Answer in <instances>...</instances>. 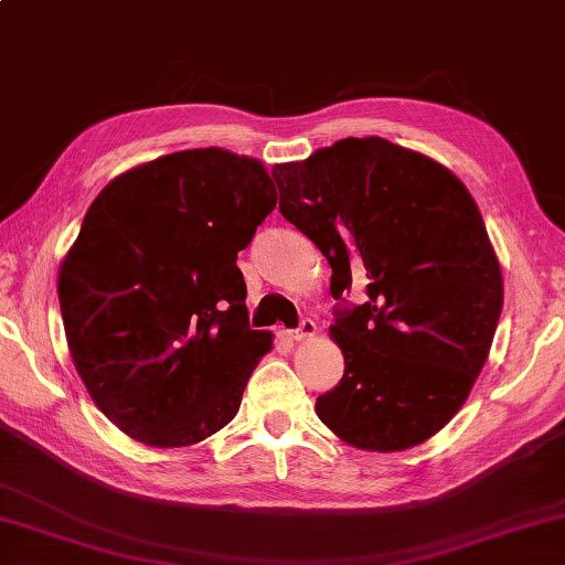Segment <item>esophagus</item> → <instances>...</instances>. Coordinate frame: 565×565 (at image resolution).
<instances>
[{"mask_svg": "<svg viewBox=\"0 0 565 565\" xmlns=\"http://www.w3.org/2000/svg\"><path fill=\"white\" fill-rule=\"evenodd\" d=\"M315 334H317V324L312 322V319H302L300 327L292 329V332H290L295 342H305V339H312Z\"/></svg>", "mask_w": 565, "mask_h": 565, "instance_id": "obj_1", "label": "esophagus"}]
</instances>
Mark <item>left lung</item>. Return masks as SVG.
I'll return each instance as SVG.
<instances>
[{"label": "left lung", "mask_w": 565, "mask_h": 565, "mask_svg": "<svg viewBox=\"0 0 565 565\" xmlns=\"http://www.w3.org/2000/svg\"><path fill=\"white\" fill-rule=\"evenodd\" d=\"M280 214L332 265L344 376L317 398L329 430L396 452L450 423L470 396L502 315L504 282L480 209L435 159L383 137H347L273 167ZM351 281L364 306L343 307Z\"/></svg>", "instance_id": "obj_1"}]
</instances>
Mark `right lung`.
<instances>
[{"instance_id": "right-lung-1", "label": "right lung", "mask_w": 565, "mask_h": 565, "mask_svg": "<svg viewBox=\"0 0 565 565\" xmlns=\"http://www.w3.org/2000/svg\"><path fill=\"white\" fill-rule=\"evenodd\" d=\"M275 204L258 159L218 147L152 159L95 196L58 302L78 376L132 440L186 448L238 413L273 334L248 324L236 260Z\"/></svg>"}]
</instances>
